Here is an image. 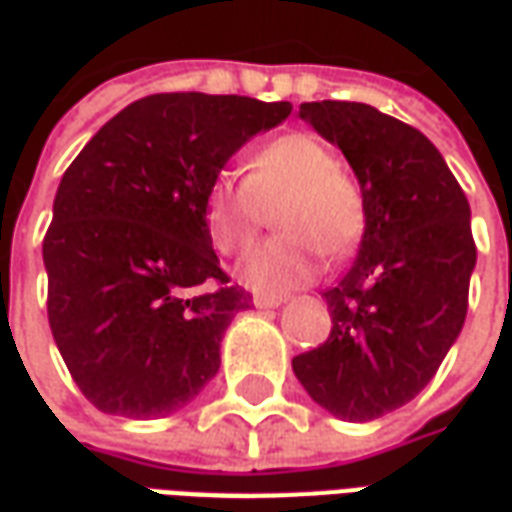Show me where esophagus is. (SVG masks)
Wrapping results in <instances>:
<instances>
[{
	"instance_id": "esophagus-1",
	"label": "esophagus",
	"mask_w": 512,
	"mask_h": 512,
	"mask_svg": "<svg viewBox=\"0 0 512 512\" xmlns=\"http://www.w3.org/2000/svg\"><path fill=\"white\" fill-rule=\"evenodd\" d=\"M281 303H286V297L275 295H253V306L256 308H278Z\"/></svg>"
}]
</instances>
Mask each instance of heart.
Returning a JSON list of instances; mask_svg holds the SVG:
<instances>
[{
	"instance_id": "obj_1",
	"label": "heart",
	"mask_w": 512,
	"mask_h": 512,
	"mask_svg": "<svg viewBox=\"0 0 512 512\" xmlns=\"http://www.w3.org/2000/svg\"><path fill=\"white\" fill-rule=\"evenodd\" d=\"M278 201L275 228L281 237L264 242L239 264V281L262 295H286L311 284L322 270V253L344 259L361 242L364 198L342 173L331 148L311 134H286L248 159L245 181L217 173L204 198L209 239L223 256L253 245L264 209Z\"/></svg>"
}]
</instances>
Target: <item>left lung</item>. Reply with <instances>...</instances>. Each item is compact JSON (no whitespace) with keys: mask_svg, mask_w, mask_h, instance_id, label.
Listing matches in <instances>:
<instances>
[{"mask_svg":"<svg viewBox=\"0 0 512 512\" xmlns=\"http://www.w3.org/2000/svg\"><path fill=\"white\" fill-rule=\"evenodd\" d=\"M300 118L350 162L366 226L353 267L322 297L331 336L292 358L308 397L344 422L411 402L460 336L477 264L471 209L419 129L358 101H306Z\"/></svg>","mask_w":512,"mask_h":512,"instance_id":"8db88e82","label":"left lung"}]
</instances>
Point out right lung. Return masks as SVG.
<instances>
[{
	"mask_svg": "<svg viewBox=\"0 0 512 512\" xmlns=\"http://www.w3.org/2000/svg\"><path fill=\"white\" fill-rule=\"evenodd\" d=\"M289 101L154 93L101 126L65 170L43 239L49 325L99 411L157 419L220 369L250 295L228 286L204 223L209 184Z\"/></svg>",
	"mask_w": 512,
	"mask_h": 512,
	"instance_id": "add662e5",
	"label": "right lung"
}]
</instances>
